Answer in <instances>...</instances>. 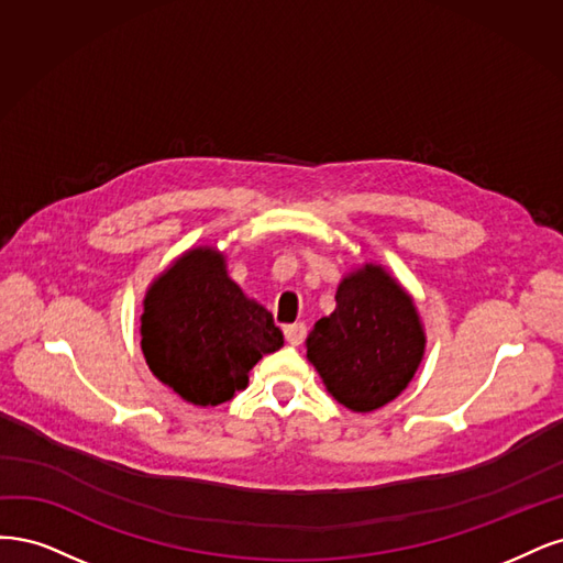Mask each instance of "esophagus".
Instances as JSON below:
<instances>
[{"instance_id":"obj_1","label":"esophagus","mask_w":563,"mask_h":563,"mask_svg":"<svg viewBox=\"0 0 563 563\" xmlns=\"http://www.w3.org/2000/svg\"><path fill=\"white\" fill-rule=\"evenodd\" d=\"M285 339L289 346H299V343L306 339V324L303 322H295V324H285Z\"/></svg>"}]
</instances>
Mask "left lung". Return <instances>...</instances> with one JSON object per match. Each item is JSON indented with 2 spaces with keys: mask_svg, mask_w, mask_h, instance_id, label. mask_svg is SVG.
<instances>
[{
  "mask_svg": "<svg viewBox=\"0 0 563 563\" xmlns=\"http://www.w3.org/2000/svg\"><path fill=\"white\" fill-rule=\"evenodd\" d=\"M334 299V313L306 339V357L336 402L367 413L409 386L426 353L423 324L405 287L376 264L343 278Z\"/></svg>",
  "mask_w": 563,
  "mask_h": 563,
  "instance_id": "obj_1",
  "label": "left lung"
}]
</instances>
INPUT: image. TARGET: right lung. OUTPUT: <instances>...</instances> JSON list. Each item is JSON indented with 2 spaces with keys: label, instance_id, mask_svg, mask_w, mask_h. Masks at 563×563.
Masks as SVG:
<instances>
[{
  "label": "right lung",
  "instance_id": "add662e5",
  "mask_svg": "<svg viewBox=\"0 0 563 563\" xmlns=\"http://www.w3.org/2000/svg\"><path fill=\"white\" fill-rule=\"evenodd\" d=\"M140 322L152 374L196 407L231 400L262 355L283 346L274 316L245 297L222 252L206 245L187 250L150 285Z\"/></svg>",
  "mask_w": 563,
  "mask_h": 563
}]
</instances>
